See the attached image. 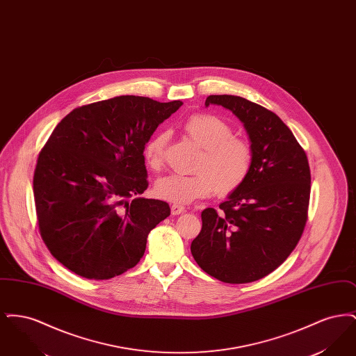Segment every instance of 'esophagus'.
<instances>
[{"label": "esophagus", "instance_id": "1", "mask_svg": "<svg viewBox=\"0 0 356 356\" xmlns=\"http://www.w3.org/2000/svg\"><path fill=\"white\" fill-rule=\"evenodd\" d=\"M184 211H186V208H184L183 205H179V204H172V207H170L172 215H180V213H183Z\"/></svg>", "mask_w": 356, "mask_h": 356}]
</instances>
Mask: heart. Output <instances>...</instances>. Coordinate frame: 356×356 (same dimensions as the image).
Segmentation results:
<instances>
[{"mask_svg": "<svg viewBox=\"0 0 356 356\" xmlns=\"http://www.w3.org/2000/svg\"><path fill=\"white\" fill-rule=\"evenodd\" d=\"M184 135L200 149L192 175L172 173L160 177L153 192L159 199L186 205L216 192L229 196L244 186L254 165V149L224 120L213 115H193L183 124ZM170 135L160 131L144 144L143 157L148 168L160 170L165 161Z\"/></svg>", "mask_w": 356, "mask_h": 356, "instance_id": "obj_1", "label": "heart"}]
</instances>
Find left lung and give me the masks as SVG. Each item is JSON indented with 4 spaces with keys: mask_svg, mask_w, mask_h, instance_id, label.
Masks as SVG:
<instances>
[{
    "mask_svg": "<svg viewBox=\"0 0 356 356\" xmlns=\"http://www.w3.org/2000/svg\"><path fill=\"white\" fill-rule=\"evenodd\" d=\"M209 104L229 109L244 124L254 165L219 211L202 212L203 227L191 252L215 279L251 283L275 271L302 237L311 192L308 159L287 125L264 106L231 95L208 96Z\"/></svg>",
    "mask_w": 356,
    "mask_h": 356,
    "instance_id": "8db88e82",
    "label": "left lung"
}]
</instances>
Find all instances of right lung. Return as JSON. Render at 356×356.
Returning a JSON list of instances; mask_svg holds the SVG:
<instances>
[{
    "mask_svg": "<svg viewBox=\"0 0 356 356\" xmlns=\"http://www.w3.org/2000/svg\"><path fill=\"white\" fill-rule=\"evenodd\" d=\"M183 102L119 96L73 109L38 153L34 203L41 237L69 271L106 280L140 261L168 203L147 188L144 144Z\"/></svg>",
    "mask_w": 356,
    "mask_h": 356,
    "instance_id": "add662e5",
    "label": "right lung"
}]
</instances>
